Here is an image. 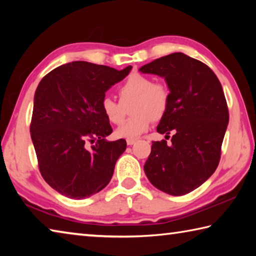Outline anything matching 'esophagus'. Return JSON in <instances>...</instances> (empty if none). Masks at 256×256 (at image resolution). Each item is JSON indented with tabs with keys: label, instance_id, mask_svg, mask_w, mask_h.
Segmentation results:
<instances>
[{
	"label": "esophagus",
	"instance_id": "obj_1",
	"mask_svg": "<svg viewBox=\"0 0 256 256\" xmlns=\"http://www.w3.org/2000/svg\"><path fill=\"white\" fill-rule=\"evenodd\" d=\"M136 138H128V140H126L128 146H132V144H136Z\"/></svg>",
	"mask_w": 256,
	"mask_h": 256
}]
</instances>
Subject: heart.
I'll list each match as a JSON object with an SVG mask.
<instances>
[{
	"label": "heart",
	"mask_w": 256,
	"mask_h": 256,
	"mask_svg": "<svg viewBox=\"0 0 256 256\" xmlns=\"http://www.w3.org/2000/svg\"><path fill=\"white\" fill-rule=\"evenodd\" d=\"M120 102L133 99L132 118L116 130V136L136 138L148 131L152 120H158L166 114L170 105V90L162 82H154L152 78L134 73L125 80L118 89ZM102 112L112 124H120L124 115L120 104L105 97L100 102Z\"/></svg>",
	"instance_id": "b5f03b06"
}]
</instances>
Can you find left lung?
I'll use <instances>...</instances> for the list:
<instances>
[{
    "label": "left lung",
    "mask_w": 256,
    "mask_h": 256,
    "mask_svg": "<svg viewBox=\"0 0 256 256\" xmlns=\"http://www.w3.org/2000/svg\"><path fill=\"white\" fill-rule=\"evenodd\" d=\"M164 78L170 105L157 131L170 138L152 141L144 172L154 188L170 196L192 192L214 174L222 156L229 112L222 84L201 60L183 53L162 56L140 68Z\"/></svg>",
    "instance_id": "left-lung-1"
}]
</instances>
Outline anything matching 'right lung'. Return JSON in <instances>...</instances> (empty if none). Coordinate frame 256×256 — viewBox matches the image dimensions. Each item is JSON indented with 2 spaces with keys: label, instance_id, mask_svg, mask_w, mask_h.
<instances>
[{
  "label": "right lung",
  "instance_id": "add662e5",
  "mask_svg": "<svg viewBox=\"0 0 256 256\" xmlns=\"http://www.w3.org/2000/svg\"><path fill=\"white\" fill-rule=\"evenodd\" d=\"M131 68L76 60L52 70L38 84L30 136L42 178L62 196L89 198L112 180L126 141L105 140L112 128L100 102Z\"/></svg>",
  "mask_w": 256,
  "mask_h": 256
}]
</instances>
